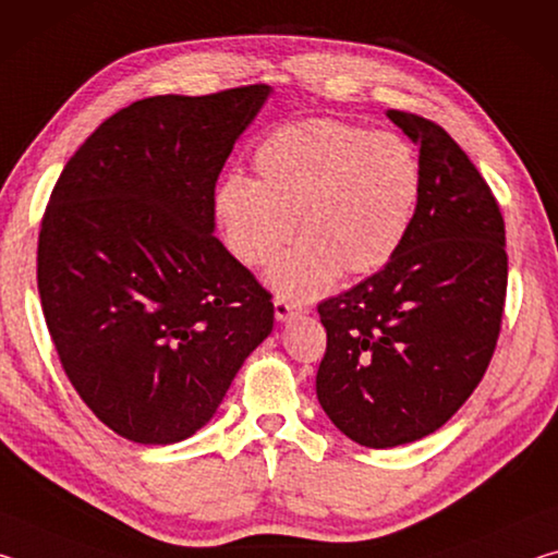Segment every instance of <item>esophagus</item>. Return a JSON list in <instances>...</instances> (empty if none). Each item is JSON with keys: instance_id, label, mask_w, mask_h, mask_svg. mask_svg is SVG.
<instances>
[{"instance_id": "1", "label": "esophagus", "mask_w": 558, "mask_h": 558, "mask_svg": "<svg viewBox=\"0 0 558 558\" xmlns=\"http://www.w3.org/2000/svg\"><path fill=\"white\" fill-rule=\"evenodd\" d=\"M272 307H276V319H278V323H288V319L305 313V307H300V305H295V302H288V300H282V298H278L276 302H272Z\"/></svg>"}]
</instances>
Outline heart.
<instances>
[{
	"instance_id": "obj_1",
	"label": "heart",
	"mask_w": 558,
	"mask_h": 558,
	"mask_svg": "<svg viewBox=\"0 0 558 558\" xmlns=\"http://www.w3.org/2000/svg\"><path fill=\"white\" fill-rule=\"evenodd\" d=\"M253 172L216 189V221L226 248L251 268L268 266L298 226L300 243L268 272L270 288L295 302L319 298L342 272L381 270L411 231L423 182L403 137L332 118L272 130Z\"/></svg>"
}]
</instances>
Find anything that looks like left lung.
<instances>
[{
	"label": "left lung",
	"mask_w": 558,
	"mask_h": 558,
	"mask_svg": "<svg viewBox=\"0 0 558 558\" xmlns=\"http://www.w3.org/2000/svg\"><path fill=\"white\" fill-rule=\"evenodd\" d=\"M418 145L421 199L386 266L319 302L317 399L366 448L438 430L483 379L507 292L505 221L483 174L436 122L386 112Z\"/></svg>",
	"instance_id": "1"
}]
</instances>
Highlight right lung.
I'll list each match as a JSON object with an SVG mask.
<instances>
[{
  "label": "right lung",
  "mask_w": 558,
  "mask_h": 558,
  "mask_svg": "<svg viewBox=\"0 0 558 558\" xmlns=\"http://www.w3.org/2000/svg\"><path fill=\"white\" fill-rule=\"evenodd\" d=\"M270 90L132 102L51 192L36 272L46 327L73 389L132 442L204 428L272 332L270 292L214 235L216 179Z\"/></svg>",
  "instance_id": "1"
}]
</instances>
